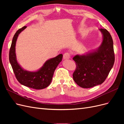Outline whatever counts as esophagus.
I'll list each match as a JSON object with an SVG mask.
<instances>
[{
    "mask_svg": "<svg viewBox=\"0 0 124 124\" xmlns=\"http://www.w3.org/2000/svg\"><path fill=\"white\" fill-rule=\"evenodd\" d=\"M63 58L64 59H68L70 58V54L69 53H65L63 55Z\"/></svg>",
    "mask_w": 124,
    "mask_h": 124,
    "instance_id": "1",
    "label": "esophagus"
}]
</instances>
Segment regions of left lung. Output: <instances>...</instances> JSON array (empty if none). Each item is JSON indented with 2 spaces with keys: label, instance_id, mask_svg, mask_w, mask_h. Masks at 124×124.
<instances>
[{
  "label": "left lung",
  "instance_id": "8db88e82",
  "mask_svg": "<svg viewBox=\"0 0 124 124\" xmlns=\"http://www.w3.org/2000/svg\"><path fill=\"white\" fill-rule=\"evenodd\" d=\"M102 42L98 49L73 59L77 67L73 73L74 82L80 87L91 88L102 84L113 66L115 56L112 38L107 29L100 28Z\"/></svg>",
  "mask_w": 124,
  "mask_h": 124
}]
</instances>
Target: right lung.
Returning <instances> with one entry per match:
<instances>
[{"label": "right lung", "mask_w": 124, "mask_h": 124, "mask_svg": "<svg viewBox=\"0 0 124 124\" xmlns=\"http://www.w3.org/2000/svg\"><path fill=\"white\" fill-rule=\"evenodd\" d=\"M26 27L24 26L15 33L9 51V61L16 79L21 84L36 89H43L51 83L55 70L62 61L63 55L61 54L47 60L37 71L31 72L23 69L17 62L16 44L18 35Z\"/></svg>", "instance_id": "add662e5"}]
</instances>
